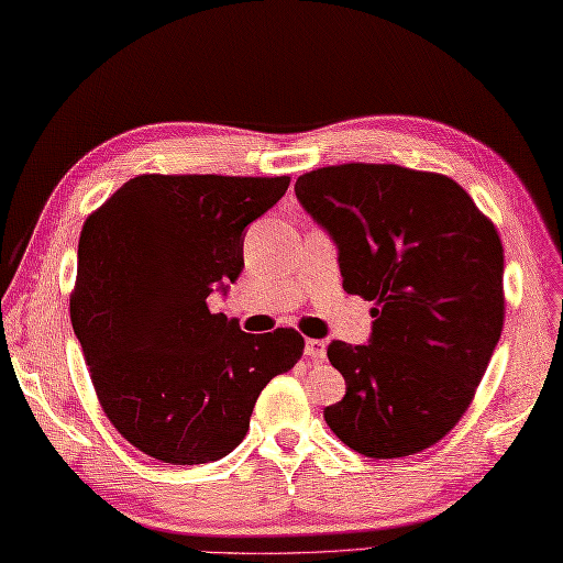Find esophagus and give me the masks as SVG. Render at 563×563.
Returning a JSON list of instances; mask_svg holds the SVG:
<instances>
[{
    "label": "esophagus",
    "instance_id": "34e87169",
    "mask_svg": "<svg viewBox=\"0 0 563 563\" xmlns=\"http://www.w3.org/2000/svg\"><path fill=\"white\" fill-rule=\"evenodd\" d=\"M306 357L313 362L325 360V342L323 340H306Z\"/></svg>",
    "mask_w": 563,
    "mask_h": 563
}]
</instances>
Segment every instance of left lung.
<instances>
[{
  "instance_id": "left-lung-1",
  "label": "left lung",
  "mask_w": 563,
  "mask_h": 563,
  "mask_svg": "<svg viewBox=\"0 0 563 563\" xmlns=\"http://www.w3.org/2000/svg\"><path fill=\"white\" fill-rule=\"evenodd\" d=\"M296 199L338 247L342 286L372 308L364 345L332 340L345 398L323 410L350 450H428L464 416L503 330L498 231L454 179L398 165H335Z\"/></svg>"
}]
</instances>
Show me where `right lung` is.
<instances>
[{"instance_id": "1", "label": "right lung", "mask_w": 563, "mask_h": 563, "mask_svg": "<svg viewBox=\"0 0 563 563\" xmlns=\"http://www.w3.org/2000/svg\"><path fill=\"white\" fill-rule=\"evenodd\" d=\"M289 181L141 175L85 221L73 328L111 426L147 456L231 454L262 388L301 360L296 330L250 335L206 306L240 277L245 228Z\"/></svg>"}]
</instances>
